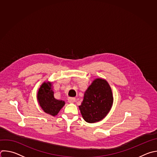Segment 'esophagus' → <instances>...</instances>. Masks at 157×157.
<instances>
[{
	"label": "esophagus",
	"mask_w": 157,
	"mask_h": 157,
	"mask_svg": "<svg viewBox=\"0 0 157 157\" xmlns=\"http://www.w3.org/2000/svg\"><path fill=\"white\" fill-rule=\"evenodd\" d=\"M69 103H74L75 101V98L74 97H70L68 99Z\"/></svg>",
	"instance_id": "obj_1"
}]
</instances>
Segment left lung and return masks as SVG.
<instances>
[{
    "mask_svg": "<svg viewBox=\"0 0 157 157\" xmlns=\"http://www.w3.org/2000/svg\"><path fill=\"white\" fill-rule=\"evenodd\" d=\"M113 101L111 87L107 81L95 79L84 93L79 106L83 119L87 123L98 122L110 112Z\"/></svg>",
    "mask_w": 157,
    "mask_h": 157,
    "instance_id": "1",
    "label": "left lung"
}]
</instances>
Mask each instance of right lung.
Wrapping results in <instances>:
<instances>
[{"mask_svg": "<svg viewBox=\"0 0 157 157\" xmlns=\"http://www.w3.org/2000/svg\"><path fill=\"white\" fill-rule=\"evenodd\" d=\"M37 100L42 110L47 114L56 116L64 106L65 101L54 98V92L52 90V83L44 82L39 89Z\"/></svg>", "mask_w": 157, "mask_h": 157, "instance_id": "add662e5", "label": "right lung"}]
</instances>
